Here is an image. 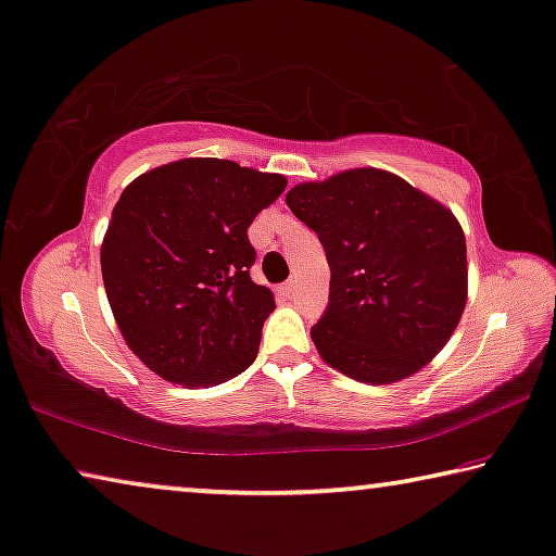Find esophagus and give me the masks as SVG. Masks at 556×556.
Returning <instances> with one entry per match:
<instances>
[{
	"mask_svg": "<svg viewBox=\"0 0 556 556\" xmlns=\"http://www.w3.org/2000/svg\"><path fill=\"white\" fill-rule=\"evenodd\" d=\"M279 294H281V296H294V281H292V279L285 281V285L279 287Z\"/></svg>",
	"mask_w": 556,
	"mask_h": 556,
	"instance_id": "esophagus-1",
	"label": "esophagus"
}]
</instances>
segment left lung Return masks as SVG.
I'll list each match as a JSON object with an SVG mask.
<instances>
[{
  "label": "left lung",
  "mask_w": 556,
  "mask_h": 556,
  "mask_svg": "<svg viewBox=\"0 0 556 556\" xmlns=\"http://www.w3.org/2000/svg\"><path fill=\"white\" fill-rule=\"evenodd\" d=\"M289 210L325 247L329 304L312 339L327 364L369 384L419 371L467 304V244L454 214L379 169L296 185Z\"/></svg>",
  "instance_id": "left-lung-1"
}]
</instances>
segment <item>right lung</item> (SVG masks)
Returning a JSON list of instances; mask_svg holds the SVG:
<instances>
[{
    "label": "right lung",
    "mask_w": 556,
    "mask_h": 556,
    "mask_svg": "<svg viewBox=\"0 0 556 556\" xmlns=\"http://www.w3.org/2000/svg\"><path fill=\"white\" fill-rule=\"evenodd\" d=\"M285 187L281 174L204 156L122 192L102 244L106 300L129 350L167 382L219 384L254 362L275 296L250 277L247 229Z\"/></svg>",
    "instance_id": "obj_1"
}]
</instances>
